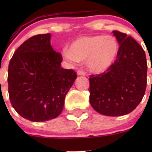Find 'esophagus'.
Wrapping results in <instances>:
<instances>
[{
  "instance_id": "34e87169",
  "label": "esophagus",
  "mask_w": 152,
  "mask_h": 152,
  "mask_svg": "<svg viewBox=\"0 0 152 152\" xmlns=\"http://www.w3.org/2000/svg\"><path fill=\"white\" fill-rule=\"evenodd\" d=\"M77 74L82 75V76H85V75H86V72L85 70H82V69H79V70L77 71Z\"/></svg>"
}]
</instances>
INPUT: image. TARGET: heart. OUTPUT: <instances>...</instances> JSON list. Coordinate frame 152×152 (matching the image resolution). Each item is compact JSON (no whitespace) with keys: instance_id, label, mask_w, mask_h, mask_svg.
Instances as JSON below:
<instances>
[{"instance_id":"obj_1","label":"heart","mask_w":152,"mask_h":152,"mask_svg":"<svg viewBox=\"0 0 152 152\" xmlns=\"http://www.w3.org/2000/svg\"><path fill=\"white\" fill-rule=\"evenodd\" d=\"M118 52V43L115 37L104 35L84 36L75 39L63 55L69 62L87 61L91 71L102 73L113 65Z\"/></svg>"}]
</instances>
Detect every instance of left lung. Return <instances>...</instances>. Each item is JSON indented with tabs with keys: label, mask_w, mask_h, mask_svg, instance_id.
<instances>
[{
	"label": "left lung",
	"mask_w": 152,
	"mask_h": 152,
	"mask_svg": "<svg viewBox=\"0 0 152 152\" xmlns=\"http://www.w3.org/2000/svg\"><path fill=\"white\" fill-rule=\"evenodd\" d=\"M113 33L120 45L117 58L104 73L90 75V103L100 114L121 116L132 112L143 98L147 62L145 51L132 37Z\"/></svg>",
	"instance_id": "left-lung-1"
}]
</instances>
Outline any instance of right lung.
Wrapping results in <instances>:
<instances>
[{"label": "right lung", "mask_w": 152, "mask_h": 152, "mask_svg": "<svg viewBox=\"0 0 152 152\" xmlns=\"http://www.w3.org/2000/svg\"><path fill=\"white\" fill-rule=\"evenodd\" d=\"M50 34H37L14 53L8 68L11 104L23 118L42 122L59 115L66 94L77 77L61 67L62 54L53 49Z\"/></svg>", "instance_id": "obj_1"}]
</instances>
